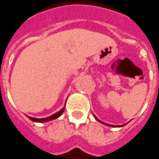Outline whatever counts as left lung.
<instances>
[{
	"instance_id": "left-lung-1",
	"label": "left lung",
	"mask_w": 159,
	"mask_h": 159,
	"mask_svg": "<svg viewBox=\"0 0 159 159\" xmlns=\"http://www.w3.org/2000/svg\"><path fill=\"white\" fill-rule=\"evenodd\" d=\"M94 117L96 118V120H98V121H99V122H101V123H103V124L104 125H107V126H110V127H122V126H124V125H121V126H114V125H110V124H107V123H104V122H103V121H101L100 120H98V118L96 117L95 116H94Z\"/></svg>"
}]
</instances>
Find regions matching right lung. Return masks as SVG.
<instances>
[{
	"instance_id": "1",
	"label": "right lung",
	"mask_w": 159,
	"mask_h": 159,
	"mask_svg": "<svg viewBox=\"0 0 159 159\" xmlns=\"http://www.w3.org/2000/svg\"><path fill=\"white\" fill-rule=\"evenodd\" d=\"M64 111V108H62L61 110L58 111V112H56L52 116H50L49 117H46V118H40V119H38V118H34V117H31V116H28L29 119H31L32 121H36V122H45V121H51V120H55L56 118H58L59 116H61V114L63 113Z\"/></svg>"
}]
</instances>
